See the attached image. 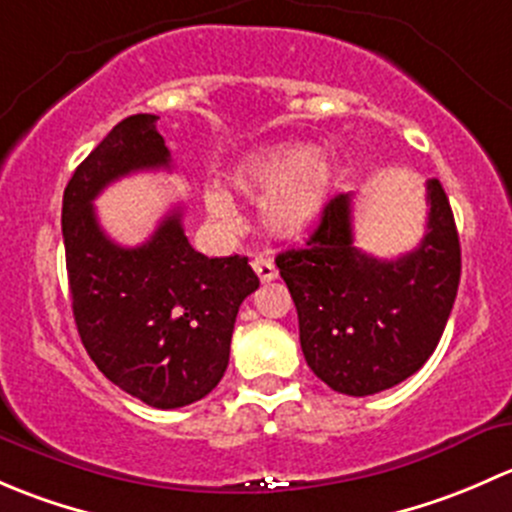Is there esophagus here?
Segmentation results:
<instances>
[{
	"label": "esophagus",
	"instance_id": "obj_1",
	"mask_svg": "<svg viewBox=\"0 0 512 512\" xmlns=\"http://www.w3.org/2000/svg\"><path fill=\"white\" fill-rule=\"evenodd\" d=\"M252 270H255V275L260 277L262 282L277 280V267H275V262L265 260V257H255V260H252Z\"/></svg>",
	"mask_w": 512,
	"mask_h": 512
}]
</instances>
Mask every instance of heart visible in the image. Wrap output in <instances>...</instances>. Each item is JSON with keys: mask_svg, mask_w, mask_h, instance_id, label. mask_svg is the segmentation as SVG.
Listing matches in <instances>:
<instances>
[{"mask_svg": "<svg viewBox=\"0 0 512 512\" xmlns=\"http://www.w3.org/2000/svg\"><path fill=\"white\" fill-rule=\"evenodd\" d=\"M334 165L309 143H272L237 160L230 185L247 200H262L260 223L277 240H302L327 210ZM205 210L220 225L237 220L235 203L223 190L205 193Z\"/></svg>", "mask_w": 512, "mask_h": 512, "instance_id": "1", "label": "heart"}]
</instances>
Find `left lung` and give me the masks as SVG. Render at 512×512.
<instances>
[{"label": "left lung", "instance_id": "left-lung-1", "mask_svg": "<svg viewBox=\"0 0 512 512\" xmlns=\"http://www.w3.org/2000/svg\"><path fill=\"white\" fill-rule=\"evenodd\" d=\"M426 235L379 260L354 245L352 195L327 203L302 250L277 255L309 369L347 396H371L416 374L436 349L461 282V242L446 190L426 183Z\"/></svg>", "mask_w": 512, "mask_h": 512}]
</instances>
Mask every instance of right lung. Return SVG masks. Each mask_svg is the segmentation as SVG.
I'll return each instance as SVG.
<instances>
[{"mask_svg":"<svg viewBox=\"0 0 512 512\" xmlns=\"http://www.w3.org/2000/svg\"><path fill=\"white\" fill-rule=\"evenodd\" d=\"M158 116L123 118L74 170L61 232L71 309L86 352L108 381L156 409L200 401L223 379L237 309L260 280L247 257H205L183 232V210L138 247L101 230L96 195L138 170H170Z\"/></svg>","mask_w":512,"mask_h":512,"instance_id":"add662e5","label":"right lung"}]
</instances>
